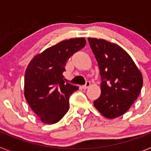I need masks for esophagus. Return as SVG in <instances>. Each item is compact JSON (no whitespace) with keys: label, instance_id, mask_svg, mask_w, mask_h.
I'll use <instances>...</instances> for the list:
<instances>
[{"label":"esophagus","instance_id":"obj_1","mask_svg":"<svg viewBox=\"0 0 151 151\" xmlns=\"http://www.w3.org/2000/svg\"><path fill=\"white\" fill-rule=\"evenodd\" d=\"M90 85H91L90 81H86V82H85V85H84L83 86H82V88H83L84 89H86V88H88L89 86H90Z\"/></svg>","mask_w":151,"mask_h":151}]
</instances>
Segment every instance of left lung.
I'll list each match as a JSON object with an SVG mask.
<instances>
[{"mask_svg":"<svg viewBox=\"0 0 151 151\" xmlns=\"http://www.w3.org/2000/svg\"><path fill=\"white\" fill-rule=\"evenodd\" d=\"M89 45L100 69L101 94L94 105L108 119L123 115L137 100L143 78L125 50L104 39L89 38Z\"/></svg>","mask_w":151,"mask_h":151,"instance_id":"left-lung-1","label":"left lung"}]
</instances>
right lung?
Wrapping results in <instances>:
<instances>
[{
  "instance_id": "add662e5",
  "label": "right lung",
  "mask_w": 151,
  "mask_h": 151,
  "mask_svg": "<svg viewBox=\"0 0 151 151\" xmlns=\"http://www.w3.org/2000/svg\"><path fill=\"white\" fill-rule=\"evenodd\" d=\"M86 45L83 38L63 41L35 56L25 74V97L32 110L47 124L59 122L69 109V97L78 86L64 83L69 57Z\"/></svg>"
}]
</instances>
